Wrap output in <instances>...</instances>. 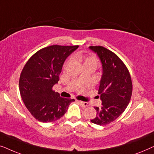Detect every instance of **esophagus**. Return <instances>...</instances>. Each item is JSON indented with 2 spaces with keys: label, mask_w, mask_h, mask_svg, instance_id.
Returning <instances> with one entry per match:
<instances>
[{
  "label": "esophagus",
  "mask_w": 154,
  "mask_h": 154,
  "mask_svg": "<svg viewBox=\"0 0 154 154\" xmlns=\"http://www.w3.org/2000/svg\"><path fill=\"white\" fill-rule=\"evenodd\" d=\"M79 104L81 105V106H83V107H86V106H89V104L88 102H82V101H78Z\"/></svg>",
  "instance_id": "1"
}]
</instances>
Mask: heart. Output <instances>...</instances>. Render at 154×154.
Instances as JSON below:
<instances>
[{
    "instance_id": "b5f03b06",
    "label": "heart",
    "mask_w": 154,
    "mask_h": 154,
    "mask_svg": "<svg viewBox=\"0 0 154 154\" xmlns=\"http://www.w3.org/2000/svg\"><path fill=\"white\" fill-rule=\"evenodd\" d=\"M73 58L77 59L80 62L83 63V66H91L96 69L98 65V60L95 55H84L83 54L78 53L74 54L72 57ZM69 62V60L67 61L66 63Z\"/></svg>"
}]
</instances>
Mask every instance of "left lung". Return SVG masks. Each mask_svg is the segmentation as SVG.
<instances>
[{
    "label": "left lung",
    "mask_w": 154,
    "mask_h": 154,
    "mask_svg": "<svg viewBox=\"0 0 154 154\" xmlns=\"http://www.w3.org/2000/svg\"><path fill=\"white\" fill-rule=\"evenodd\" d=\"M90 49L97 54L103 69L98 90L102 106L94 107L97 116L90 121L99 125H108L122 114L129 104L132 92L131 76L123 61L111 50L102 46H90Z\"/></svg>",
    "instance_id": "8db88e82"
}]
</instances>
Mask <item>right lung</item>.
Returning <instances> with one entry per match:
<instances>
[{"label":"right lung","mask_w":154,"mask_h":154,"mask_svg":"<svg viewBox=\"0 0 154 154\" xmlns=\"http://www.w3.org/2000/svg\"><path fill=\"white\" fill-rule=\"evenodd\" d=\"M79 45H53L38 50L31 57L20 78V92L25 106L35 119L50 123L60 119L73 99L61 97L52 90L60 80L67 57Z\"/></svg>","instance_id":"add662e5"}]
</instances>
